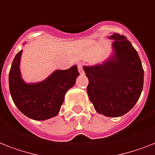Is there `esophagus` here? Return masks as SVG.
<instances>
[{
  "mask_svg": "<svg viewBox=\"0 0 155 155\" xmlns=\"http://www.w3.org/2000/svg\"><path fill=\"white\" fill-rule=\"evenodd\" d=\"M78 70L80 71V74H84V71H83V67L81 64H78Z\"/></svg>",
  "mask_w": 155,
  "mask_h": 155,
  "instance_id": "esophagus-1",
  "label": "esophagus"
}]
</instances>
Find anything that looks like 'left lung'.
<instances>
[{"label":"left lung","mask_w":155,"mask_h":155,"mask_svg":"<svg viewBox=\"0 0 155 155\" xmlns=\"http://www.w3.org/2000/svg\"><path fill=\"white\" fill-rule=\"evenodd\" d=\"M112 52L102 64L84 66L87 88L98 113L119 117L134 107L143 91L144 71L137 51L127 37L113 33Z\"/></svg>","instance_id":"left-lung-1"}]
</instances>
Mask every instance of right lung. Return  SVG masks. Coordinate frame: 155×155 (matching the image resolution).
Listing matches in <instances>:
<instances>
[{
  "label": "right lung",
  "instance_id": "obj_1",
  "mask_svg": "<svg viewBox=\"0 0 155 155\" xmlns=\"http://www.w3.org/2000/svg\"><path fill=\"white\" fill-rule=\"evenodd\" d=\"M22 52L21 50L15 56L8 75L10 94L15 105L21 113L34 120L43 121L56 116L65 94L80 75L77 66L56 70L42 81L28 84L21 76L20 68Z\"/></svg>",
  "mask_w": 155,
  "mask_h": 155
}]
</instances>
